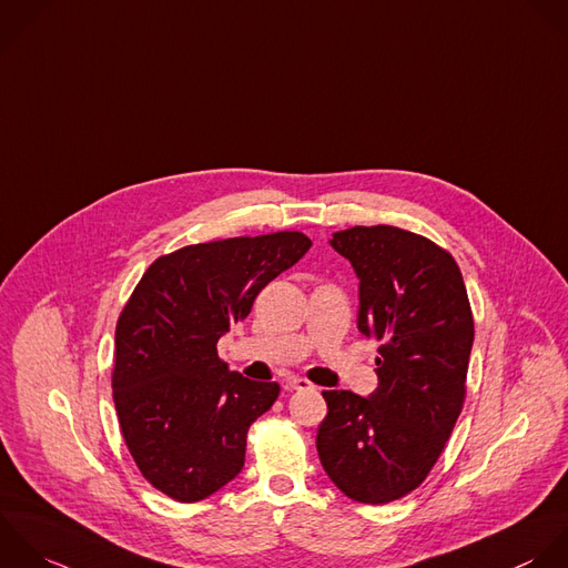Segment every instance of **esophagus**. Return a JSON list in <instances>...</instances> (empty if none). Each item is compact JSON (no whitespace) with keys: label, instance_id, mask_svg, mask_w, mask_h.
<instances>
[{"label":"esophagus","instance_id":"1","mask_svg":"<svg viewBox=\"0 0 568 568\" xmlns=\"http://www.w3.org/2000/svg\"><path fill=\"white\" fill-rule=\"evenodd\" d=\"M287 385H290V389H294V392H305V389H314V385H312L310 381L301 378V376H292V378L287 381Z\"/></svg>","mask_w":568,"mask_h":568}]
</instances>
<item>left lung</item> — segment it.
<instances>
[{
  "mask_svg": "<svg viewBox=\"0 0 568 568\" xmlns=\"http://www.w3.org/2000/svg\"><path fill=\"white\" fill-rule=\"evenodd\" d=\"M329 245L358 276V329L381 341L378 387L323 392L316 449L352 500L385 505L432 471L465 403L474 316L458 263L429 239L394 227H349Z\"/></svg>",
  "mask_w": 568,
  "mask_h": 568,
  "instance_id": "1",
  "label": "left lung"
}]
</instances>
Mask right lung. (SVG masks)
<instances>
[{
  "mask_svg": "<svg viewBox=\"0 0 568 568\" xmlns=\"http://www.w3.org/2000/svg\"><path fill=\"white\" fill-rule=\"evenodd\" d=\"M310 247L303 232L187 245L156 258L125 303L112 398L139 471L172 500L199 503L243 469L247 429L281 387L230 372L216 343Z\"/></svg>",
  "mask_w": 568,
  "mask_h": 568,
  "instance_id": "add662e5",
  "label": "right lung"
}]
</instances>
